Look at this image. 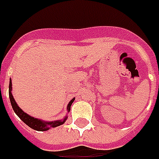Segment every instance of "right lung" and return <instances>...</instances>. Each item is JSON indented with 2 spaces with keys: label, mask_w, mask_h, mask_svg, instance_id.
Listing matches in <instances>:
<instances>
[{
  "label": "right lung",
  "mask_w": 159,
  "mask_h": 159,
  "mask_svg": "<svg viewBox=\"0 0 159 159\" xmlns=\"http://www.w3.org/2000/svg\"><path fill=\"white\" fill-rule=\"evenodd\" d=\"M12 82L10 80L9 82V98L10 102H11V104H12V107H13L14 112L16 113V115L19 116V117L22 120V121L25 123L26 125H28L30 128H31L34 130H37V131H47L49 129V126L51 127V128H56V127H58L60 125L63 124L65 121L67 120V117H65L63 120H60V121H51V122H44V121H40L37 118L31 117L29 115H27L26 113H25L23 110L20 109V107L18 106V104L15 102V100L13 98V95H12ZM74 101V98L71 100L68 105H67V110L69 111L70 110L71 105L72 103Z\"/></svg>",
  "instance_id": "add662e5"
}]
</instances>
